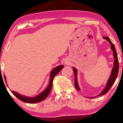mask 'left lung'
I'll return each mask as SVG.
<instances>
[{
  "label": "left lung",
  "instance_id": "left-lung-1",
  "mask_svg": "<svg viewBox=\"0 0 123 123\" xmlns=\"http://www.w3.org/2000/svg\"><path fill=\"white\" fill-rule=\"evenodd\" d=\"M63 67H64L62 65H60L59 66L56 67L55 68H54V69L51 70L50 73L49 84L47 88L45 89L44 91H43L40 94L36 95V97H31L25 96V95L19 94V93L17 92L11 90V92L13 93V94L14 95V96H16L18 99H19L20 100H21L23 102H24V103L32 104V103H38V102L42 101L46 98L48 95L49 93H50V91L51 88L52 87V85H53V81L54 77L58 73L60 72V70H62V69ZM4 79H5L6 84L7 86H8V85L7 84V82H6V78L5 75H4Z\"/></svg>",
  "mask_w": 123,
  "mask_h": 123
}]
</instances>
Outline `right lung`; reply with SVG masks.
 Instances as JSON below:
<instances>
[{
    "label": "right lung",
    "instance_id": "add662e5",
    "mask_svg": "<svg viewBox=\"0 0 123 123\" xmlns=\"http://www.w3.org/2000/svg\"><path fill=\"white\" fill-rule=\"evenodd\" d=\"M107 41L110 43L111 44V49L112 51H113V56L114 59V61L113 62V67L112 68L111 75H110L109 80L106 85V87L104 89V90L101 93H100L99 95H101L106 94V93L108 92V91H109V89L111 88V87L112 86V85L115 82V81L117 79V77L118 75V70H119V62H118V56H117V51L115 48V47H114V44L112 43V42L110 40H107ZM73 71L75 75V86L76 89L79 91H80V87L79 86V84L78 82V80H77V73H78V70H77L76 68L75 67H73ZM98 95V96H99Z\"/></svg>",
    "mask_w": 123,
    "mask_h": 123
}]
</instances>
